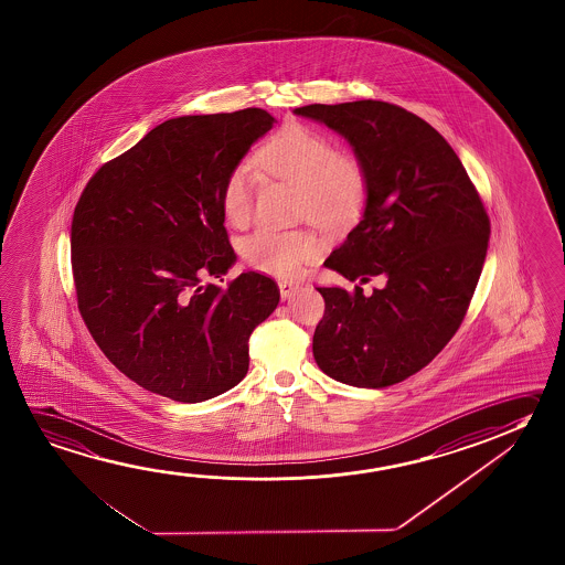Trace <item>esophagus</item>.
I'll return each mask as SVG.
<instances>
[{
  "mask_svg": "<svg viewBox=\"0 0 565 565\" xmlns=\"http://www.w3.org/2000/svg\"><path fill=\"white\" fill-rule=\"evenodd\" d=\"M279 296H281V299L286 301V299H291V297L296 296L297 291H299V286L297 284H294V281H287V279H284V281H279Z\"/></svg>",
  "mask_w": 565,
  "mask_h": 565,
  "instance_id": "esophagus-1",
  "label": "esophagus"
}]
</instances>
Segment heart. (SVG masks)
Masks as SVG:
<instances>
[{
	"mask_svg": "<svg viewBox=\"0 0 565 565\" xmlns=\"http://www.w3.org/2000/svg\"><path fill=\"white\" fill-rule=\"evenodd\" d=\"M259 166L269 175L301 186L299 209L329 228L351 224L364 209L369 179L361 159L337 151L331 139L303 124H286L259 149ZM221 209L232 226L248 223L252 213V177L246 166L232 167L221 186ZM319 241L309 231L258 228L242 244V256L252 268L269 276L294 278L303 264L317 258Z\"/></svg>",
	"mask_w": 565,
	"mask_h": 565,
	"instance_id": "b5f03b06",
	"label": "heart"
}]
</instances>
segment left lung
<instances>
[{
	"mask_svg": "<svg viewBox=\"0 0 565 565\" xmlns=\"http://www.w3.org/2000/svg\"><path fill=\"white\" fill-rule=\"evenodd\" d=\"M296 116L351 143L369 179L361 223L324 266L351 281L317 287L323 319L313 334L317 366L356 388H386L434 361L459 329L481 278L490 223L461 159L416 114L380 100L309 104Z\"/></svg>",
	"mask_w": 565,
	"mask_h": 565,
	"instance_id": "obj_1",
	"label": "left lung"
}]
</instances>
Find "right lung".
<instances>
[{
  "label": "right lung",
  "mask_w": 565,
  "mask_h": 565,
  "mask_svg": "<svg viewBox=\"0 0 565 565\" xmlns=\"http://www.w3.org/2000/svg\"><path fill=\"white\" fill-rule=\"evenodd\" d=\"M276 118L262 108L179 116L100 167L76 204L71 252L84 323L141 388L196 404L248 372L252 331L279 303L274 279L236 262L221 186Z\"/></svg>",
  "instance_id": "1"
}]
</instances>
